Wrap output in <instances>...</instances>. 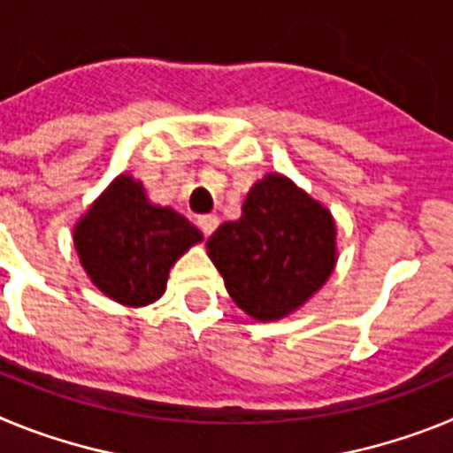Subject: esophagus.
<instances>
[{
    "label": "esophagus",
    "instance_id": "obj_1",
    "mask_svg": "<svg viewBox=\"0 0 453 453\" xmlns=\"http://www.w3.org/2000/svg\"><path fill=\"white\" fill-rule=\"evenodd\" d=\"M197 224H199V229L203 231V235H211L215 229H218L219 219L218 215H199Z\"/></svg>",
    "mask_w": 453,
    "mask_h": 453
}]
</instances>
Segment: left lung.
<instances>
[{
  "label": "left lung",
  "mask_w": 453,
  "mask_h": 453,
  "mask_svg": "<svg viewBox=\"0 0 453 453\" xmlns=\"http://www.w3.org/2000/svg\"><path fill=\"white\" fill-rule=\"evenodd\" d=\"M226 292L261 322L297 311L335 267L331 213L281 174H267L247 195L242 215L206 240Z\"/></svg>",
  "instance_id": "obj_1"
}]
</instances>
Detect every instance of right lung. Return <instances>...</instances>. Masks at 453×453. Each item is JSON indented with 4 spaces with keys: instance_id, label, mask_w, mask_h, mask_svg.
I'll return each instance as SVG.
<instances>
[{
    "instance_id": "obj_1",
    "label": "right lung",
    "mask_w": 453,
    "mask_h": 453,
    "mask_svg": "<svg viewBox=\"0 0 453 453\" xmlns=\"http://www.w3.org/2000/svg\"><path fill=\"white\" fill-rule=\"evenodd\" d=\"M199 240L197 226L151 203L129 174H119L74 226V247L90 281L124 306L161 297L170 267Z\"/></svg>"
}]
</instances>
